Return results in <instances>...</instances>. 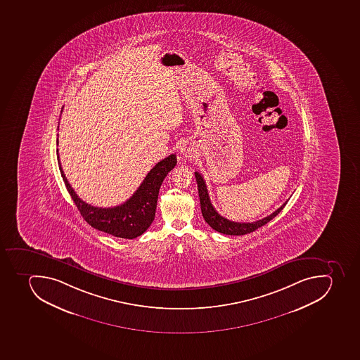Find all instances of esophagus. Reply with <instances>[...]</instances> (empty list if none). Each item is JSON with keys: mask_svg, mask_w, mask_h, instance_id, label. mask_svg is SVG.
<instances>
[{"mask_svg": "<svg viewBox=\"0 0 360 360\" xmlns=\"http://www.w3.org/2000/svg\"><path fill=\"white\" fill-rule=\"evenodd\" d=\"M180 149H181L182 155H184L186 158H191V155H193V148H191V146L188 145V143L182 145Z\"/></svg>", "mask_w": 360, "mask_h": 360, "instance_id": "obj_1", "label": "esophagus"}]
</instances>
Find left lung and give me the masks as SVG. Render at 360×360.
<instances>
[{
	"label": "left lung",
	"mask_w": 360,
	"mask_h": 360,
	"mask_svg": "<svg viewBox=\"0 0 360 360\" xmlns=\"http://www.w3.org/2000/svg\"><path fill=\"white\" fill-rule=\"evenodd\" d=\"M195 176H196L197 186H198L202 218L205 219L210 227L213 228L218 233H224V235L240 236L253 233V231L262 227L264 224H268L270 220L275 218L276 215L278 214L279 212L284 209L285 205L288 202V200H286L272 214L268 215V217L261 219V220L255 221V222H248V224L235 222V221H230L228 219L224 218V217H221L218 212L215 211L214 207L212 205L211 200H210L209 193H207V188H206L204 179L198 172H195Z\"/></svg>",
	"instance_id": "8db88e82"
}]
</instances>
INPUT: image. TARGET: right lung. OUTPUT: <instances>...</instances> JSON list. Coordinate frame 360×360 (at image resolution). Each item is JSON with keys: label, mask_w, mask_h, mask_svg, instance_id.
Instances as JSON below:
<instances>
[{"label": "right lung", "mask_w": 360, "mask_h": 360, "mask_svg": "<svg viewBox=\"0 0 360 360\" xmlns=\"http://www.w3.org/2000/svg\"><path fill=\"white\" fill-rule=\"evenodd\" d=\"M57 156L65 186L83 219L94 229L127 239L136 238L150 227L155 218L160 186L169 171L176 165V155H169L149 171L140 187L127 202L115 207H94L76 195L63 171L58 149Z\"/></svg>", "instance_id": "1"}]
</instances>
